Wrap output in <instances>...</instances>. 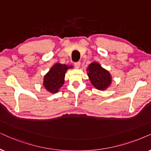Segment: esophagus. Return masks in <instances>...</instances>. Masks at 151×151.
Returning a JSON list of instances; mask_svg holds the SVG:
<instances>
[{
	"label": "esophagus",
	"instance_id": "34e87169",
	"mask_svg": "<svg viewBox=\"0 0 151 151\" xmlns=\"http://www.w3.org/2000/svg\"><path fill=\"white\" fill-rule=\"evenodd\" d=\"M80 65H81V63L80 62H77V63H74V66H75L76 68L79 69L80 68Z\"/></svg>",
	"mask_w": 151,
	"mask_h": 151
}]
</instances>
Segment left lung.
Masks as SVG:
<instances>
[{
    "instance_id": "obj_1",
    "label": "left lung",
    "mask_w": 151,
    "mask_h": 151,
    "mask_svg": "<svg viewBox=\"0 0 151 151\" xmlns=\"http://www.w3.org/2000/svg\"><path fill=\"white\" fill-rule=\"evenodd\" d=\"M91 83L100 91L106 90L111 83V76L109 71L102 68L98 63L93 62L87 68Z\"/></svg>"
}]
</instances>
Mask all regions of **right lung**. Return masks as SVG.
<instances>
[{
    "label": "right lung",
    "instance_id": "1",
    "mask_svg": "<svg viewBox=\"0 0 151 151\" xmlns=\"http://www.w3.org/2000/svg\"><path fill=\"white\" fill-rule=\"evenodd\" d=\"M72 68V65L68 66L60 63H56L51 67L44 77L43 85L46 90L51 93L58 92L63 85L67 70Z\"/></svg>",
    "mask_w": 151,
    "mask_h": 151
}]
</instances>
